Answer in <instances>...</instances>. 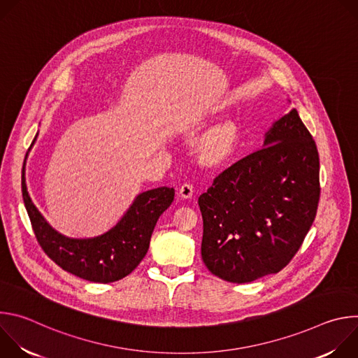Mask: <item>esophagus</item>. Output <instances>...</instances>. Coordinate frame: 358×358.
Listing matches in <instances>:
<instances>
[{"instance_id": "1", "label": "esophagus", "mask_w": 358, "mask_h": 358, "mask_svg": "<svg viewBox=\"0 0 358 358\" xmlns=\"http://www.w3.org/2000/svg\"><path fill=\"white\" fill-rule=\"evenodd\" d=\"M178 194H180V196H181V198H184V199L191 198V196L194 195V187H192V184H188V182L182 184V185L180 187Z\"/></svg>"}]
</instances>
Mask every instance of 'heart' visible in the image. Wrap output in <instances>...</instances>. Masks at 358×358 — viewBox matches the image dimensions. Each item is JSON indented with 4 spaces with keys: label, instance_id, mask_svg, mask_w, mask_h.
I'll use <instances>...</instances> for the list:
<instances>
[{
    "label": "heart",
    "instance_id": "b5f03b06",
    "mask_svg": "<svg viewBox=\"0 0 358 358\" xmlns=\"http://www.w3.org/2000/svg\"><path fill=\"white\" fill-rule=\"evenodd\" d=\"M232 141L234 133L232 129L227 124H220L208 130L199 143V151L202 159L210 163L222 160L229 152Z\"/></svg>",
    "mask_w": 358,
    "mask_h": 358
}]
</instances>
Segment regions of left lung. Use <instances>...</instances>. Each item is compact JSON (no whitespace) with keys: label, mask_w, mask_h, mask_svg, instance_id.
Listing matches in <instances>:
<instances>
[{"label":"left lung","mask_w":358,"mask_h":358,"mask_svg":"<svg viewBox=\"0 0 358 358\" xmlns=\"http://www.w3.org/2000/svg\"><path fill=\"white\" fill-rule=\"evenodd\" d=\"M319 173L316 143L293 109L273 123L262 148L199 195L201 255L208 271L232 283L282 271L316 218Z\"/></svg>","instance_id":"1"}]
</instances>
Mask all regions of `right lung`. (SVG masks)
Masks as SVG:
<instances>
[{
  "mask_svg": "<svg viewBox=\"0 0 358 358\" xmlns=\"http://www.w3.org/2000/svg\"><path fill=\"white\" fill-rule=\"evenodd\" d=\"M174 188L169 187L144 191L108 232L93 238H68L50 227L34 206L25 184V163L22 167V198L38 243L64 271L96 283L120 280L137 268L148 250L160 215L174 201Z\"/></svg>",
  "mask_w": 358,
  "mask_h": 358,
  "instance_id": "1",
  "label": "right lung"
}]
</instances>
